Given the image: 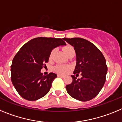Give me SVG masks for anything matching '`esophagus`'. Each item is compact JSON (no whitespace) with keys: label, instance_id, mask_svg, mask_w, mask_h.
<instances>
[{"label":"esophagus","instance_id":"34e87169","mask_svg":"<svg viewBox=\"0 0 122 122\" xmlns=\"http://www.w3.org/2000/svg\"><path fill=\"white\" fill-rule=\"evenodd\" d=\"M57 76L59 77H62V78H63V77H65L64 76H63V75H61V74H58Z\"/></svg>","mask_w":122,"mask_h":122}]
</instances>
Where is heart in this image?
<instances>
[{
  "label": "heart",
  "instance_id": "obj_1",
  "mask_svg": "<svg viewBox=\"0 0 122 122\" xmlns=\"http://www.w3.org/2000/svg\"><path fill=\"white\" fill-rule=\"evenodd\" d=\"M63 51L65 52V53L66 54L67 56H68L70 54L71 52L74 51V49L72 46H66L65 47L63 48ZM55 52H56V50L54 49L51 52V53L50 54V56H49V59H52V57H53L54 54ZM68 69V66H62V65H58V66H56L55 67V70L57 72V73H62V74H64V73H66Z\"/></svg>",
  "mask_w": 122,
  "mask_h": 122
}]
</instances>
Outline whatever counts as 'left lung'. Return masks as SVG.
I'll return each instance as SVG.
<instances>
[{"instance_id":"obj_1","label":"left lung","mask_w":122,"mask_h":122,"mask_svg":"<svg viewBox=\"0 0 122 122\" xmlns=\"http://www.w3.org/2000/svg\"><path fill=\"white\" fill-rule=\"evenodd\" d=\"M74 48L76 64L74 74L81 73L77 79L71 75L73 81L66 85L68 93L73 98L81 101L93 99L102 89L106 81L107 67L103 54L95 45L81 38H63Z\"/></svg>"}]
</instances>
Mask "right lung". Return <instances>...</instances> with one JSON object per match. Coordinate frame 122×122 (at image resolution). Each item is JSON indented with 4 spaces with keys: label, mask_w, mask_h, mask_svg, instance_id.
I'll list each match as a JSON object with an SVG mask.
<instances>
[{
    "label": "right lung",
    "mask_w": 122,
    "mask_h": 122,
    "mask_svg": "<svg viewBox=\"0 0 122 122\" xmlns=\"http://www.w3.org/2000/svg\"><path fill=\"white\" fill-rule=\"evenodd\" d=\"M62 38L38 37L25 44L13 59L11 79L18 93L23 98L35 101L49 92L57 74L45 76L41 70L48 62L54 48L65 46Z\"/></svg>",
    "instance_id": "right-lung-1"
}]
</instances>
